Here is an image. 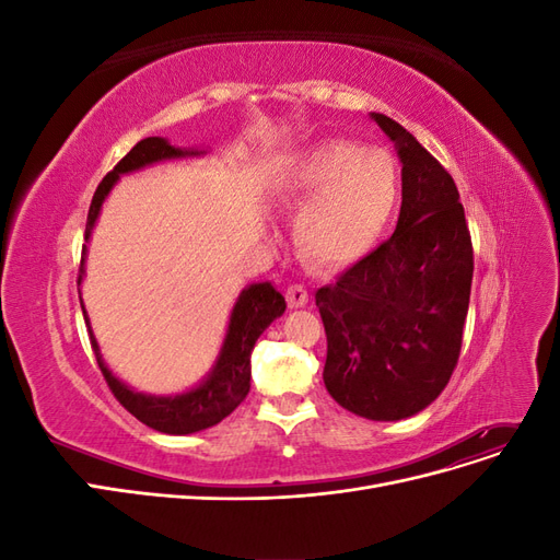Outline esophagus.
I'll list each match as a JSON object with an SVG mask.
<instances>
[{
	"mask_svg": "<svg viewBox=\"0 0 560 560\" xmlns=\"http://www.w3.org/2000/svg\"><path fill=\"white\" fill-rule=\"evenodd\" d=\"M287 303H290V308H303L308 303V290L303 284H290L287 287Z\"/></svg>",
	"mask_w": 560,
	"mask_h": 560,
	"instance_id": "34e87169",
	"label": "esophagus"
}]
</instances>
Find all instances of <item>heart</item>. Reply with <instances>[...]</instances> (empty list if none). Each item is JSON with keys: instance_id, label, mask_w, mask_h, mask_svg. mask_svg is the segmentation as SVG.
<instances>
[{"instance_id": "heart-1", "label": "heart", "mask_w": 560, "mask_h": 560, "mask_svg": "<svg viewBox=\"0 0 560 560\" xmlns=\"http://www.w3.org/2000/svg\"><path fill=\"white\" fill-rule=\"evenodd\" d=\"M401 194V173L387 149L327 140L299 151L287 165L280 196L299 208L294 241L322 266L360 259L381 238Z\"/></svg>"}]
</instances>
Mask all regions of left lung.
Segmentation results:
<instances>
[{"label": "left lung", "mask_w": 560, "mask_h": 560, "mask_svg": "<svg viewBox=\"0 0 560 560\" xmlns=\"http://www.w3.org/2000/svg\"><path fill=\"white\" fill-rule=\"evenodd\" d=\"M401 161L397 229L315 303L327 331L322 378L354 416L401 420L451 381L463 346L474 252L453 177L413 135L371 114Z\"/></svg>", "instance_id": "8db88e82"}]
</instances>
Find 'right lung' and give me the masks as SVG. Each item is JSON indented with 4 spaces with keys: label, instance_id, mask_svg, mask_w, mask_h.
Instances as JSON below:
<instances>
[{
    "label": "right lung",
    "instance_id": "obj_1",
    "mask_svg": "<svg viewBox=\"0 0 560 560\" xmlns=\"http://www.w3.org/2000/svg\"><path fill=\"white\" fill-rule=\"evenodd\" d=\"M200 154H206V151L173 147L165 138L140 140L121 161L116 163L114 171L100 182V186L95 189L91 210H89V222H86V243L91 238L100 210H103V202L114 189L118 177L142 171V167L161 163V161L200 156ZM83 264H86V245H83L79 284L83 280V273H86V270H83ZM284 308H287L284 296L270 282H254L245 287L231 311L224 343L217 354V362L212 364L210 374L196 387L186 389V393H179V395H147V393H135L132 387H128L112 374L109 366L103 360V354H100V346L93 336L86 308L81 306L83 319H86V327L91 334V346L95 352L97 366L103 371V376L114 397L124 404V409H128L135 418L144 422L147 428L163 434H194L200 430H208L238 409V404L249 393V376H252L249 358H252L254 343H257V338L264 334V329L270 325V322L284 313Z\"/></svg>",
    "mask_w": 560,
    "mask_h": 560
}]
</instances>
